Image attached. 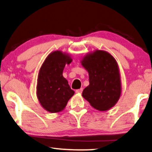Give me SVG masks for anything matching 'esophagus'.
<instances>
[{
    "label": "esophagus",
    "instance_id": "obj_1",
    "mask_svg": "<svg viewBox=\"0 0 152 152\" xmlns=\"http://www.w3.org/2000/svg\"><path fill=\"white\" fill-rule=\"evenodd\" d=\"M82 92H83V88L78 89V90H76V92L78 93V94H80V93H82Z\"/></svg>",
    "mask_w": 152,
    "mask_h": 152
}]
</instances>
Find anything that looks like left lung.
I'll return each mask as SVG.
<instances>
[{"instance_id":"8db88e82","label":"left lung","mask_w":152,"mask_h":152,"mask_svg":"<svg viewBox=\"0 0 152 152\" xmlns=\"http://www.w3.org/2000/svg\"><path fill=\"white\" fill-rule=\"evenodd\" d=\"M89 73L90 85L82 96L96 110H107L115 106L121 94L119 69L114 58L103 50H96L82 60Z\"/></svg>"}]
</instances>
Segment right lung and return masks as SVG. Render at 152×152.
I'll use <instances>...</instances> for the list:
<instances>
[{"mask_svg": "<svg viewBox=\"0 0 152 152\" xmlns=\"http://www.w3.org/2000/svg\"><path fill=\"white\" fill-rule=\"evenodd\" d=\"M72 61L69 56L57 50L46 58L40 68L37 95L42 106L48 112L58 113L63 110L74 94L62 76L65 64Z\"/></svg>", "mask_w": 152, "mask_h": 152, "instance_id": "1", "label": "right lung"}]
</instances>
